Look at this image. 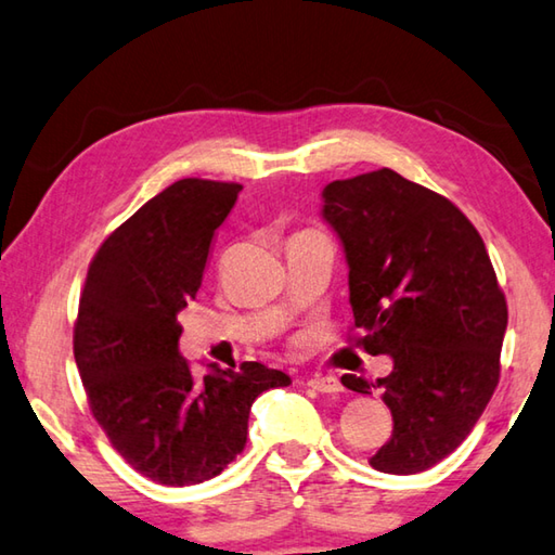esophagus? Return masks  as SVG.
<instances>
[{
  "label": "esophagus",
  "instance_id": "34e87169",
  "mask_svg": "<svg viewBox=\"0 0 555 555\" xmlns=\"http://www.w3.org/2000/svg\"><path fill=\"white\" fill-rule=\"evenodd\" d=\"M308 387L321 393H335L343 389V384L337 377H331V374H313V377L308 379Z\"/></svg>",
  "mask_w": 555,
  "mask_h": 555
}]
</instances>
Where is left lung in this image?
Instances as JSON below:
<instances>
[{
    "instance_id": "1",
    "label": "left lung",
    "mask_w": 555,
    "mask_h": 555,
    "mask_svg": "<svg viewBox=\"0 0 555 555\" xmlns=\"http://www.w3.org/2000/svg\"><path fill=\"white\" fill-rule=\"evenodd\" d=\"M323 220L350 267L357 345L393 370L347 389L382 399L391 438L370 465L416 475L463 443L500 382L506 300L475 224L453 203L391 168L323 188Z\"/></svg>"
}]
</instances>
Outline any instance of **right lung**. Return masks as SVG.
Wrapping results in <instances>:
<instances>
[{
    "instance_id": "right-lung-1",
    "label": "right lung",
    "mask_w": 555,
    "mask_h": 555,
    "mask_svg": "<svg viewBox=\"0 0 555 555\" xmlns=\"http://www.w3.org/2000/svg\"><path fill=\"white\" fill-rule=\"evenodd\" d=\"M240 183L183 178L102 242L80 294L73 352L112 448L149 480L220 475L247 443L249 409L291 377L261 362L195 377L178 352V313L198 294L215 230Z\"/></svg>"
}]
</instances>
